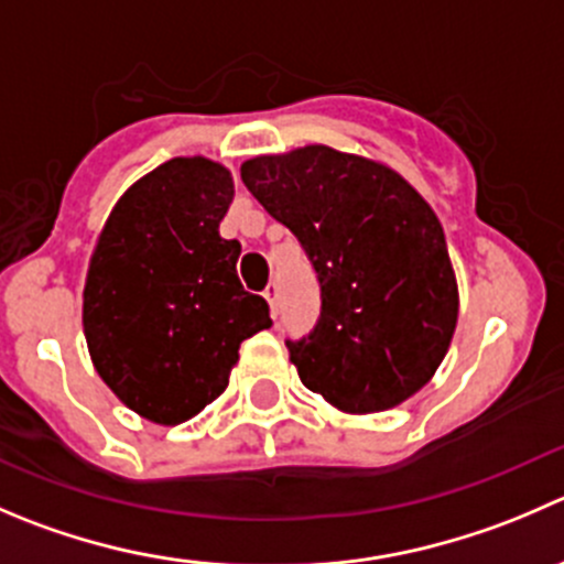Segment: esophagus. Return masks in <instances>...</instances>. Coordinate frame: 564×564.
Segmentation results:
<instances>
[{"label":"esophagus","mask_w":564,"mask_h":564,"mask_svg":"<svg viewBox=\"0 0 564 564\" xmlns=\"http://www.w3.org/2000/svg\"><path fill=\"white\" fill-rule=\"evenodd\" d=\"M264 300H267V303H270L272 316H275V311H278V283H275V281L267 283V289H264Z\"/></svg>","instance_id":"34e87169"}]
</instances>
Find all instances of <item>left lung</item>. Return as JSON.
I'll return each mask as SVG.
<instances>
[{"instance_id":"1","label":"left lung","mask_w":564,"mask_h":564,"mask_svg":"<svg viewBox=\"0 0 564 564\" xmlns=\"http://www.w3.org/2000/svg\"><path fill=\"white\" fill-rule=\"evenodd\" d=\"M242 182L319 281L314 330L286 341L303 386L344 413H380L427 386L457 325L455 270L427 200L391 167L327 145L256 156Z\"/></svg>"}]
</instances>
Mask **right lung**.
<instances>
[{"instance_id": "right-lung-1", "label": "right lung", "mask_w": 564, "mask_h": 564, "mask_svg": "<svg viewBox=\"0 0 564 564\" xmlns=\"http://www.w3.org/2000/svg\"><path fill=\"white\" fill-rule=\"evenodd\" d=\"M234 178L176 156L109 212L85 281L87 349L115 397L154 424H182L228 386L239 344L272 325L237 275L242 245L220 237Z\"/></svg>"}]
</instances>
